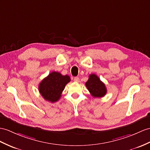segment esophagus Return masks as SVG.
Instances as JSON below:
<instances>
[{"instance_id": "34e87169", "label": "esophagus", "mask_w": 150, "mask_h": 150, "mask_svg": "<svg viewBox=\"0 0 150 150\" xmlns=\"http://www.w3.org/2000/svg\"><path fill=\"white\" fill-rule=\"evenodd\" d=\"M74 81L76 83H79V78L78 77H75L74 79Z\"/></svg>"}]
</instances>
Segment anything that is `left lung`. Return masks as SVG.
Listing matches in <instances>:
<instances>
[{
    "mask_svg": "<svg viewBox=\"0 0 150 150\" xmlns=\"http://www.w3.org/2000/svg\"><path fill=\"white\" fill-rule=\"evenodd\" d=\"M85 85L93 97H103L107 93L105 84L100 81L96 74H90Z\"/></svg>",
    "mask_w": 150,
    "mask_h": 150,
    "instance_id": "8db88e82",
    "label": "left lung"
}]
</instances>
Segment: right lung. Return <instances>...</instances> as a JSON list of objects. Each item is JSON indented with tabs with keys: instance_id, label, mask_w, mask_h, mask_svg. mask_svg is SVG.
<instances>
[{
	"instance_id": "obj_1",
	"label": "right lung",
	"mask_w": 150,
	"mask_h": 150,
	"mask_svg": "<svg viewBox=\"0 0 150 150\" xmlns=\"http://www.w3.org/2000/svg\"><path fill=\"white\" fill-rule=\"evenodd\" d=\"M70 81L68 75L63 76L60 72L54 71L40 83L39 91L46 100L55 103L60 99L65 85Z\"/></svg>"
}]
</instances>
